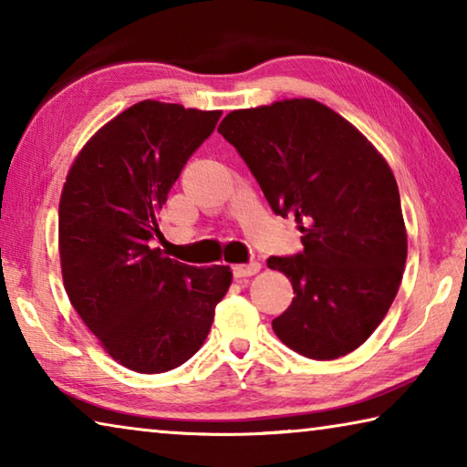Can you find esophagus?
Returning <instances> with one entry per match:
<instances>
[{
    "instance_id": "esophagus-1",
    "label": "esophagus",
    "mask_w": 467,
    "mask_h": 467,
    "mask_svg": "<svg viewBox=\"0 0 467 467\" xmlns=\"http://www.w3.org/2000/svg\"><path fill=\"white\" fill-rule=\"evenodd\" d=\"M262 270V264L259 262H249V264H236L233 265V274L236 278H244V275H253Z\"/></svg>"
}]
</instances>
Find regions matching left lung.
Returning a JSON list of instances; mask_svg holds the SVG:
<instances>
[{
	"mask_svg": "<svg viewBox=\"0 0 467 467\" xmlns=\"http://www.w3.org/2000/svg\"><path fill=\"white\" fill-rule=\"evenodd\" d=\"M303 251L270 257L295 298L272 327L292 350L334 360L379 327L404 275L408 236L395 177L362 133L313 99L228 113L220 123Z\"/></svg>",
	"mask_w": 467,
	"mask_h": 467,
	"instance_id": "1",
	"label": "left lung"
}]
</instances>
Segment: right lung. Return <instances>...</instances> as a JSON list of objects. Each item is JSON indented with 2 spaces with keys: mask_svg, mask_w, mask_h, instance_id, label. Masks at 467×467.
I'll return each mask as SVG.
<instances>
[{
  "mask_svg": "<svg viewBox=\"0 0 467 467\" xmlns=\"http://www.w3.org/2000/svg\"><path fill=\"white\" fill-rule=\"evenodd\" d=\"M220 115L136 102L94 133L63 185V286L102 348L136 373H167L192 358L231 286L228 265H187L154 247L158 210Z\"/></svg>",
  "mask_w": 467,
  "mask_h": 467,
  "instance_id": "right-lung-1",
  "label": "right lung"
}]
</instances>
